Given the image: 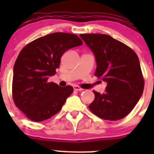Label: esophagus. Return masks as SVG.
Masks as SVG:
<instances>
[{
    "label": "esophagus",
    "mask_w": 154,
    "mask_h": 154,
    "mask_svg": "<svg viewBox=\"0 0 154 154\" xmlns=\"http://www.w3.org/2000/svg\"><path fill=\"white\" fill-rule=\"evenodd\" d=\"M74 89L75 90V91H83V88H80V86H74Z\"/></svg>",
    "instance_id": "obj_1"
}]
</instances>
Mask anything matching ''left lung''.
<instances>
[{"label":"left lung","instance_id":"8db88e82","mask_svg":"<svg viewBox=\"0 0 154 154\" xmlns=\"http://www.w3.org/2000/svg\"><path fill=\"white\" fill-rule=\"evenodd\" d=\"M95 57L94 75L106 82L104 94L94 91L90 110L105 120L116 121L127 116L140 99L144 90L140 63L136 53L110 35L80 34Z\"/></svg>","mask_w":154,"mask_h":154}]
</instances>
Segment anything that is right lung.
<instances>
[{
    "instance_id": "right-lung-1",
    "label": "right lung",
    "mask_w": 154,
    "mask_h": 154,
    "mask_svg": "<svg viewBox=\"0 0 154 154\" xmlns=\"http://www.w3.org/2000/svg\"><path fill=\"white\" fill-rule=\"evenodd\" d=\"M83 42L75 34L54 32L40 37L21 50L13 68L12 97L16 106L33 122H42L57 114L74 91L48 83L56 74L60 58Z\"/></svg>"
}]
</instances>
